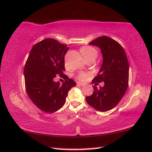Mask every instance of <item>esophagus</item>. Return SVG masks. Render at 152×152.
Instances as JSON below:
<instances>
[{
    "label": "esophagus",
    "mask_w": 152,
    "mask_h": 152,
    "mask_svg": "<svg viewBox=\"0 0 152 152\" xmlns=\"http://www.w3.org/2000/svg\"><path fill=\"white\" fill-rule=\"evenodd\" d=\"M76 83H77V86H84V83H82L79 82H77Z\"/></svg>",
    "instance_id": "34e87169"
}]
</instances>
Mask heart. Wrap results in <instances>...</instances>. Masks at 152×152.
Returning <instances> with one entry per match:
<instances>
[{
  "label": "heart",
  "instance_id": "heart-1",
  "mask_svg": "<svg viewBox=\"0 0 152 152\" xmlns=\"http://www.w3.org/2000/svg\"><path fill=\"white\" fill-rule=\"evenodd\" d=\"M80 51L86 61L90 59H95L98 55V51L96 49L93 47H91V46H84L80 48ZM65 65L66 66H68L67 63H65ZM90 75L91 74L89 72H80L77 74L76 78L80 81L85 82V81L88 80Z\"/></svg>",
  "mask_w": 152,
  "mask_h": 152
}]
</instances>
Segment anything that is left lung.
I'll return each mask as SVG.
<instances>
[{"instance_id":"8db88e82","label":"left lung","mask_w":152,"mask_h":152,"mask_svg":"<svg viewBox=\"0 0 152 152\" xmlns=\"http://www.w3.org/2000/svg\"><path fill=\"white\" fill-rule=\"evenodd\" d=\"M89 44L100 47L103 56L102 67L92 83L98 85L104 82V86L99 89L93 86V93L86 100L96 110L105 112L119 103L128 89V60L122 46L110 37H99Z\"/></svg>"}]
</instances>
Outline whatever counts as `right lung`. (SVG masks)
<instances>
[{"label":"right lung","mask_w":152,"mask_h":152,"mask_svg":"<svg viewBox=\"0 0 152 152\" xmlns=\"http://www.w3.org/2000/svg\"><path fill=\"white\" fill-rule=\"evenodd\" d=\"M57 40L47 38L34 45L24 69V83L31 102L47 113L59 110L65 104L69 91L76 82L65 75V56L69 48ZM58 75L66 80L55 83Z\"/></svg>","instance_id":"obj_1"}]
</instances>
